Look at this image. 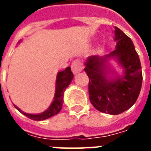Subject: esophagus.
I'll return each mask as SVG.
<instances>
[{
	"instance_id": "obj_1",
	"label": "esophagus",
	"mask_w": 151,
	"mask_h": 151,
	"mask_svg": "<svg viewBox=\"0 0 151 151\" xmlns=\"http://www.w3.org/2000/svg\"><path fill=\"white\" fill-rule=\"evenodd\" d=\"M83 69V66H82V64L78 60H73L71 65V69H72V72L73 73V74H77L78 73L82 70Z\"/></svg>"
}]
</instances>
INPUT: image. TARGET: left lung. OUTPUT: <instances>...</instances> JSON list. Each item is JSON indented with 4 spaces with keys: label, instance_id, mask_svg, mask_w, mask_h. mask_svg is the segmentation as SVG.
Listing matches in <instances>:
<instances>
[{
    "label": "left lung",
    "instance_id": "1",
    "mask_svg": "<svg viewBox=\"0 0 151 151\" xmlns=\"http://www.w3.org/2000/svg\"><path fill=\"white\" fill-rule=\"evenodd\" d=\"M116 49L104 56H89L84 71L89 77L90 101L98 111L118 115L133 106L141 91L142 73L133 41L115 27ZM115 59L122 69L118 74L109 61Z\"/></svg>",
    "mask_w": 151,
    "mask_h": 151
}]
</instances>
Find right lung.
I'll use <instances>...</instances> for the list:
<instances>
[{
    "label": "right lung",
    "mask_w": 151,
    "mask_h": 151,
    "mask_svg": "<svg viewBox=\"0 0 151 151\" xmlns=\"http://www.w3.org/2000/svg\"><path fill=\"white\" fill-rule=\"evenodd\" d=\"M21 43V40L18 41V43ZM73 78V74L70 67H67L65 70L60 71L57 73L56 79V90H55V95L52 104L48 108L43 112L39 114H29L22 111L16 105H14L15 108L26 116L30 118L33 120H44L48 118L52 117L56 114H58L62 108V104L64 103V93L65 89L68 87L72 82Z\"/></svg>",
    "instance_id": "right-lung-1"
}]
</instances>
